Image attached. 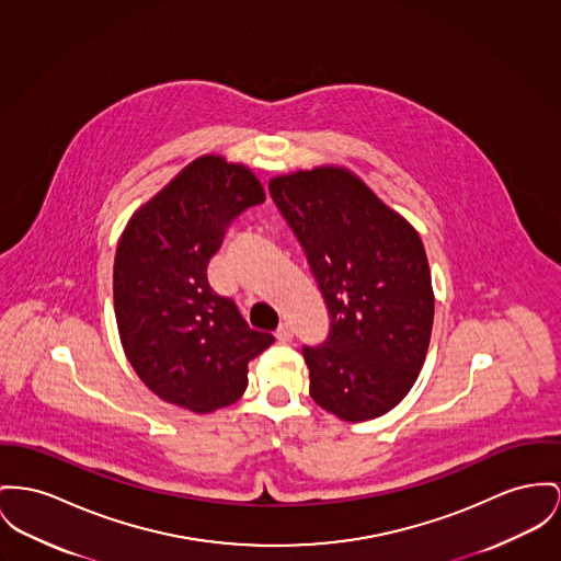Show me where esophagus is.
<instances>
[{
	"label": "esophagus",
	"mask_w": 561,
	"mask_h": 561,
	"mask_svg": "<svg viewBox=\"0 0 561 561\" xmlns=\"http://www.w3.org/2000/svg\"><path fill=\"white\" fill-rule=\"evenodd\" d=\"M274 336H276L278 342H289V340L294 337V330H291V325H289V323H280Z\"/></svg>",
	"instance_id": "34e87169"
}]
</instances>
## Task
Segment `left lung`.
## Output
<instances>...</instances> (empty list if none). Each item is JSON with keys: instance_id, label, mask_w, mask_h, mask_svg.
<instances>
[{"instance_id": "left-lung-1", "label": "left lung", "mask_w": 561, "mask_h": 561, "mask_svg": "<svg viewBox=\"0 0 561 561\" xmlns=\"http://www.w3.org/2000/svg\"><path fill=\"white\" fill-rule=\"evenodd\" d=\"M330 314V334L301 346L312 400L342 421L391 411L411 391L434 323L423 242L357 176L314 168L270 183Z\"/></svg>"}]
</instances>
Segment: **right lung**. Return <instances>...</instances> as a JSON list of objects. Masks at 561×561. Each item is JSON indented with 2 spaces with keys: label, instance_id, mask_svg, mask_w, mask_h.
I'll return each mask as SVG.
<instances>
[{
  "label": "right lung",
  "instance_id": "add662e5",
  "mask_svg": "<svg viewBox=\"0 0 561 561\" xmlns=\"http://www.w3.org/2000/svg\"><path fill=\"white\" fill-rule=\"evenodd\" d=\"M265 199L244 165L199 157L142 206L114 257V312L125 355L170 404L210 412L247 389L249 362L274 336L251 330L208 283L231 224Z\"/></svg>",
  "mask_w": 561,
  "mask_h": 561
}]
</instances>
